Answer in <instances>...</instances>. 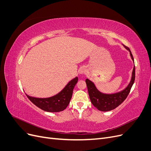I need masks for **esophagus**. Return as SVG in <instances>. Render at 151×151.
Here are the masks:
<instances>
[{"label": "esophagus", "instance_id": "obj_1", "mask_svg": "<svg viewBox=\"0 0 151 151\" xmlns=\"http://www.w3.org/2000/svg\"><path fill=\"white\" fill-rule=\"evenodd\" d=\"M86 72V68L84 67H81L79 69V73L80 74H84Z\"/></svg>", "mask_w": 151, "mask_h": 151}]
</instances>
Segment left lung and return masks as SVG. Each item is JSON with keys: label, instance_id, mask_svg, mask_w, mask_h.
Returning <instances> with one entry per match:
<instances>
[{"label": "left lung", "instance_id": "left-lung-1", "mask_svg": "<svg viewBox=\"0 0 151 151\" xmlns=\"http://www.w3.org/2000/svg\"><path fill=\"white\" fill-rule=\"evenodd\" d=\"M123 46L127 49L130 53V55L134 63V57L131 53L129 48L127 47L124 45ZM135 81V66H134L133 70L132 73V77L129 84L125 89L119 92L106 94L99 91L93 81L88 79H86V83L88 87L89 98L93 106L96 108L98 110L101 111H108L116 108L122 103L129 95L132 86H133Z\"/></svg>", "mask_w": 151, "mask_h": 151}]
</instances>
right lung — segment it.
<instances>
[{
    "instance_id": "add662e5",
    "label": "right lung",
    "mask_w": 151,
    "mask_h": 151,
    "mask_svg": "<svg viewBox=\"0 0 151 151\" xmlns=\"http://www.w3.org/2000/svg\"><path fill=\"white\" fill-rule=\"evenodd\" d=\"M78 81V77L70 80L61 91L57 94L48 98H36L30 96L27 94V97L36 106L47 112H60L67 107L72 96L73 89Z\"/></svg>"
}]
</instances>
